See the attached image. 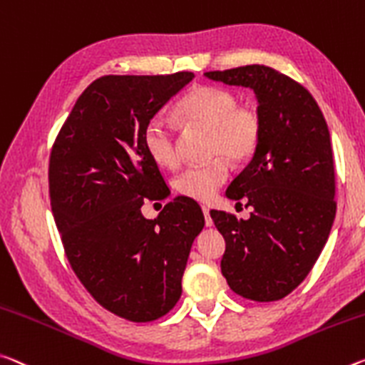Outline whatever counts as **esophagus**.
Instances as JSON below:
<instances>
[{"label": "esophagus", "instance_id": "obj_1", "mask_svg": "<svg viewBox=\"0 0 365 365\" xmlns=\"http://www.w3.org/2000/svg\"><path fill=\"white\" fill-rule=\"evenodd\" d=\"M201 210H203V214H205L206 225H207V227H211V225H212V219H211V216H210V207L203 206V207H201Z\"/></svg>", "mask_w": 365, "mask_h": 365}]
</instances>
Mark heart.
<instances>
[{
    "label": "heart",
    "instance_id": "1",
    "mask_svg": "<svg viewBox=\"0 0 365 365\" xmlns=\"http://www.w3.org/2000/svg\"><path fill=\"white\" fill-rule=\"evenodd\" d=\"M185 123L211 130L210 154L218 158L203 165H192L177 178V190L192 200H211L229 177L225 159L244 162L257 151L262 140V117L255 108L239 107L234 92L216 86H195L177 103ZM143 143L155 164L173 169L180 162L177 133L170 123L153 118L143 133Z\"/></svg>",
    "mask_w": 365,
    "mask_h": 365
}]
</instances>
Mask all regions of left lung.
<instances>
[{"label":"left lung","mask_w":365,"mask_h":365,"mask_svg":"<svg viewBox=\"0 0 365 365\" xmlns=\"http://www.w3.org/2000/svg\"><path fill=\"white\" fill-rule=\"evenodd\" d=\"M205 76L255 92L262 140L229 185V200H247L250 217H211L225 240L222 276L239 296L273 302L314 268L336 214L334 162L325 117L310 92L286 74L248 65Z\"/></svg>","instance_id":"obj_1"}]
</instances>
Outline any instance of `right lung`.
I'll list each match as a JSON object with an SVG mask.
<instances>
[{
    "label": "right lung",
    "instance_id": "1",
    "mask_svg": "<svg viewBox=\"0 0 365 365\" xmlns=\"http://www.w3.org/2000/svg\"><path fill=\"white\" fill-rule=\"evenodd\" d=\"M193 73L102 76L88 86L50 155L51 211L71 268L103 309L153 322L182 296L193 240L205 227L196 201L178 196L155 219L144 198H165V182L143 133Z\"/></svg>",
    "mask_w": 365,
    "mask_h": 365
}]
</instances>
